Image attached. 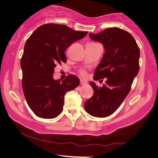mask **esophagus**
Wrapping results in <instances>:
<instances>
[{
  "mask_svg": "<svg viewBox=\"0 0 158 158\" xmlns=\"http://www.w3.org/2000/svg\"><path fill=\"white\" fill-rule=\"evenodd\" d=\"M80 84L81 85H85V84H87V81H85V80H84V79H81V80H80Z\"/></svg>",
  "mask_w": 158,
  "mask_h": 158,
  "instance_id": "1",
  "label": "esophagus"
}]
</instances>
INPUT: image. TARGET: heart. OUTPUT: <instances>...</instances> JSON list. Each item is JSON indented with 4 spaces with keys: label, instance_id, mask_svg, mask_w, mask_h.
<instances>
[{
    "label": "heart",
    "instance_id": "obj_1",
    "mask_svg": "<svg viewBox=\"0 0 158 158\" xmlns=\"http://www.w3.org/2000/svg\"><path fill=\"white\" fill-rule=\"evenodd\" d=\"M81 75H82V76H84L85 73L84 71H81Z\"/></svg>",
    "mask_w": 158,
    "mask_h": 158
}]
</instances>
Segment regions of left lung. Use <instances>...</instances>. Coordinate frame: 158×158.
<instances>
[{
	"instance_id": "8db88e82",
	"label": "left lung",
	"mask_w": 158,
	"mask_h": 158,
	"mask_svg": "<svg viewBox=\"0 0 158 158\" xmlns=\"http://www.w3.org/2000/svg\"><path fill=\"white\" fill-rule=\"evenodd\" d=\"M89 36L101 43L105 50L94 79L107 78V81L102 87L90 81L94 94L85 102V109L93 117H106L120 106L131 90L139 72V49L129 32L117 27L89 33Z\"/></svg>"
}]
</instances>
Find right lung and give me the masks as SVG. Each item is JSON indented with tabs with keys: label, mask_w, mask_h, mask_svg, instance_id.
Masks as SVG:
<instances>
[{
	"label": "right lung",
	"mask_w": 158,
	"mask_h": 158,
	"mask_svg": "<svg viewBox=\"0 0 158 158\" xmlns=\"http://www.w3.org/2000/svg\"><path fill=\"white\" fill-rule=\"evenodd\" d=\"M88 32L76 31L64 24L41 25L27 39L21 60L22 88L33 113L53 119L63 110L65 94L79 86L80 80L70 74L63 81L53 79L56 64L66 62V49Z\"/></svg>",
	"instance_id": "obj_1"
}]
</instances>
